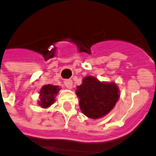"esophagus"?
Masks as SVG:
<instances>
[{
  "label": "esophagus",
  "mask_w": 156,
  "mask_h": 156,
  "mask_svg": "<svg viewBox=\"0 0 156 156\" xmlns=\"http://www.w3.org/2000/svg\"><path fill=\"white\" fill-rule=\"evenodd\" d=\"M64 85H65V87L67 88H69V89H71L73 87V81L71 79H67L64 81Z\"/></svg>",
  "instance_id": "obj_1"
}]
</instances>
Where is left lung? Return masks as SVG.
Returning a JSON list of instances; mask_svg holds the SVG:
<instances>
[{
  "label": "left lung",
  "mask_w": 156,
  "mask_h": 156,
  "mask_svg": "<svg viewBox=\"0 0 156 156\" xmlns=\"http://www.w3.org/2000/svg\"><path fill=\"white\" fill-rule=\"evenodd\" d=\"M76 95L82 112L95 120L103 117L113 109L120 98V90L116 83L101 82L93 76H87L77 87Z\"/></svg>",
  "instance_id": "left-lung-1"
}]
</instances>
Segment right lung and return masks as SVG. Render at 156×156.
Masks as SVG:
<instances>
[{
    "label": "right lung",
    "instance_id": "right-lung-1",
    "mask_svg": "<svg viewBox=\"0 0 156 156\" xmlns=\"http://www.w3.org/2000/svg\"><path fill=\"white\" fill-rule=\"evenodd\" d=\"M61 88L58 86L47 84L40 90V100L38 105L42 108H48L55 102V98Z\"/></svg>",
    "mask_w": 156,
    "mask_h": 156
}]
</instances>
